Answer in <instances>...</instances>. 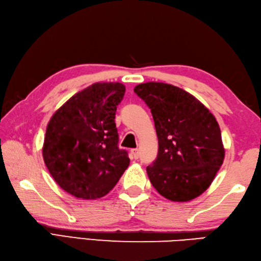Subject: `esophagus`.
I'll return each instance as SVG.
<instances>
[{"label":"esophagus","instance_id":"esophagus-1","mask_svg":"<svg viewBox=\"0 0 261 261\" xmlns=\"http://www.w3.org/2000/svg\"><path fill=\"white\" fill-rule=\"evenodd\" d=\"M131 156H132V158H135V160H137V158H139V150L137 149H132L131 150Z\"/></svg>","mask_w":261,"mask_h":261}]
</instances>
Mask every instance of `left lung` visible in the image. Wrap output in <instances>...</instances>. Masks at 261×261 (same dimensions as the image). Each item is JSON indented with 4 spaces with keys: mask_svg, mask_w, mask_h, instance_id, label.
Masks as SVG:
<instances>
[{
    "mask_svg": "<svg viewBox=\"0 0 261 261\" xmlns=\"http://www.w3.org/2000/svg\"><path fill=\"white\" fill-rule=\"evenodd\" d=\"M135 93L150 109L158 138V155L147 166L157 192L186 202L205 192L225 156L219 125L195 96L164 83L140 84Z\"/></svg>",
    "mask_w": 261,
    "mask_h": 261,
    "instance_id": "obj_1",
    "label": "left lung"
}]
</instances>
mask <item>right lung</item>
I'll use <instances>...</instances> for the list:
<instances>
[{"label": "right lung", "instance_id": "right-lung-1", "mask_svg": "<svg viewBox=\"0 0 261 261\" xmlns=\"http://www.w3.org/2000/svg\"><path fill=\"white\" fill-rule=\"evenodd\" d=\"M125 86L96 83L71 97L46 127L43 158L55 182L70 195L93 200L107 195L130 164L119 149L117 105Z\"/></svg>", "mask_w": 261, "mask_h": 261}]
</instances>
